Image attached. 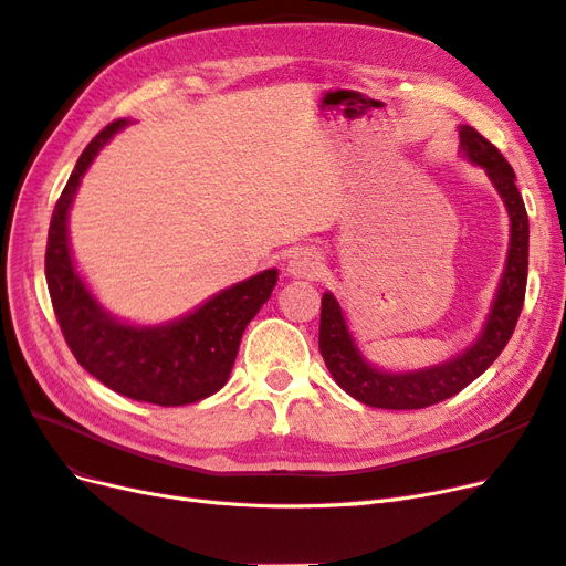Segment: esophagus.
Masks as SVG:
<instances>
[{
    "instance_id": "1",
    "label": "esophagus",
    "mask_w": 566,
    "mask_h": 566,
    "mask_svg": "<svg viewBox=\"0 0 566 566\" xmlns=\"http://www.w3.org/2000/svg\"><path fill=\"white\" fill-rule=\"evenodd\" d=\"M323 271L321 256L314 250H295L287 260V273L295 279L316 281Z\"/></svg>"
}]
</instances>
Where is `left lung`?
<instances>
[{"instance_id":"obj_1","label":"left lung","mask_w":566,"mask_h":566,"mask_svg":"<svg viewBox=\"0 0 566 566\" xmlns=\"http://www.w3.org/2000/svg\"><path fill=\"white\" fill-rule=\"evenodd\" d=\"M460 146L474 165H482L486 169V175L491 177L493 186L499 188L510 214V252L499 295H495L484 333L479 335V339L465 354L434 368L397 375L382 373L364 361L347 331V321L342 316L337 300L331 293H325L321 300L318 325L321 356L333 380L349 397L366 406L413 410L451 399L453 394L465 389L501 356L507 339L515 333L524 306L528 271V217L524 200L515 184V172H512L510 163L503 158V153L489 139H484L474 127H460Z\"/></svg>"}]
</instances>
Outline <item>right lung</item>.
Returning a JSON list of instances; mask_svg holds the SVG:
<instances>
[{
    "label": "right lung",
    "instance_id": "right-lung-1",
    "mask_svg": "<svg viewBox=\"0 0 566 566\" xmlns=\"http://www.w3.org/2000/svg\"><path fill=\"white\" fill-rule=\"evenodd\" d=\"M125 125V119H115L94 136L56 200L44 254L49 297L67 347L98 382L134 401L196 403L227 385L245 325L271 297L279 271L269 269L235 283L193 314L160 328H134L101 310L73 266L65 221L80 177L98 148Z\"/></svg>",
    "mask_w": 566,
    "mask_h": 566
}]
</instances>
